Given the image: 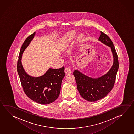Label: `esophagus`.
<instances>
[{
    "label": "esophagus",
    "mask_w": 134,
    "mask_h": 134,
    "mask_svg": "<svg viewBox=\"0 0 134 134\" xmlns=\"http://www.w3.org/2000/svg\"><path fill=\"white\" fill-rule=\"evenodd\" d=\"M65 72L66 75H69V74H70L71 73H72V71H71L70 68H66L65 69Z\"/></svg>",
    "instance_id": "esophagus-1"
}]
</instances>
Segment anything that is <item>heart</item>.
Returning <instances> with one entry per match:
<instances>
[{
  "label": "heart",
  "instance_id": "b5f03b06",
  "mask_svg": "<svg viewBox=\"0 0 134 134\" xmlns=\"http://www.w3.org/2000/svg\"><path fill=\"white\" fill-rule=\"evenodd\" d=\"M75 38V34L73 32H69L63 37L61 42V48L63 49L68 47L69 44L74 41Z\"/></svg>",
  "mask_w": 134,
  "mask_h": 134
}]
</instances>
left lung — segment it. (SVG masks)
<instances>
[{"mask_svg": "<svg viewBox=\"0 0 134 134\" xmlns=\"http://www.w3.org/2000/svg\"><path fill=\"white\" fill-rule=\"evenodd\" d=\"M98 40L110 47L112 52L113 62L109 71L98 78L90 77L78 70H75L73 72L81 96L85 100L93 102L105 97L112 90L119 69L117 52L111 39L104 33L100 32Z\"/></svg>", "mask_w": 134, "mask_h": 134, "instance_id": "left-lung-1", "label": "left lung"}]
</instances>
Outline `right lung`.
I'll list each match as a JSON object with an SVG mask.
<instances>
[{"label": "right lung", "mask_w": 134, "mask_h": 134, "mask_svg": "<svg viewBox=\"0 0 134 134\" xmlns=\"http://www.w3.org/2000/svg\"><path fill=\"white\" fill-rule=\"evenodd\" d=\"M36 32L30 35L25 40L20 51L17 61L18 74L24 93L35 102L41 104H48L54 102L60 93L61 82L65 76V68H49L43 75L39 77L30 76L22 65V55L34 38Z\"/></svg>", "instance_id": "obj_1"}]
</instances>
